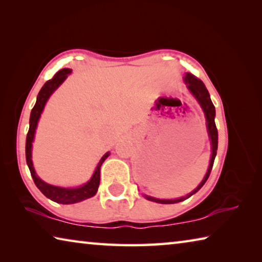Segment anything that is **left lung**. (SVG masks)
<instances>
[{
    "label": "left lung",
    "instance_id": "1",
    "mask_svg": "<svg viewBox=\"0 0 262 262\" xmlns=\"http://www.w3.org/2000/svg\"><path fill=\"white\" fill-rule=\"evenodd\" d=\"M185 82H186V84H187V88L189 89V91L192 92L193 96L198 99L199 103H200L203 112H205L206 120H207V129H208V133H209V137H210V141H211V151H212V154H211L209 167H208V171H207V173L205 176V178H203V180L201 181V184L199 185L192 193H189L187 196L176 199V200H159V199H155V198H151V196H145L150 201H154V202H157V203H163V205H170V203L181 202V201L186 200V199L192 196L193 194L196 193L198 190L206 184V181L208 180V178H209L212 165H214L216 154H217V144H219V133H217V128H216V125H215V106H214V104H212V101L210 99L209 92H208L206 85L203 84L201 79L195 77L193 74L188 73L187 75H186Z\"/></svg>",
    "mask_w": 262,
    "mask_h": 262
}]
</instances>
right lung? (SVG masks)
Masks as SVG:
<instances>
[{
  "label": "right lung",
  "mask_w": 262,
  "mask_h": 262,
  "mask_svg": "<svg viewBox=\"0 0 262 262\" xmlns=\"http://www.w3.org/2000/svg\"><path fill=\"white\" fill-rule=\"evenodd\" d=\"M70 73H72V70L68 68L59 70V72L53 76L52 79H50V81H47L45 84H43L41 90L39 91L37 101H35V105L33 106L32 111H31L30 128H29L28 135H26V145H25L26 163H28V166L30 168L31 176H32V179L34 181L35 186L40 189V192L45 195L46 198L51 199V200L54 202L62 203V205H72V203L81 202L83 200H86L89 198L94 196V195L97 193V190H98L99 183H100V166L110 155V152H106L104 156L101 157L100 162L98 163V165H97L95 173L92 176V178L89 180L85 185H83L81 187H77V188H62V187H56V186L48 185L46 183H43V181L39 178L37 174H35V171L32 165V159H31V148H32L34 132L38 125V120L39 118H40L43 106H45L46 101L48 100V98H50V96L54 92L55 89L68 77V75Z\"/></svg>",
  "instance_id": "1"
}]
</instances>
